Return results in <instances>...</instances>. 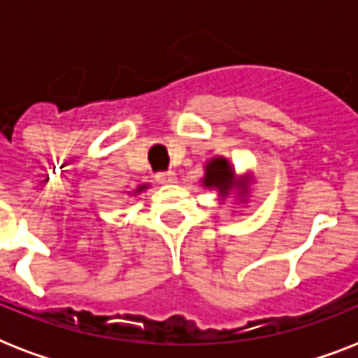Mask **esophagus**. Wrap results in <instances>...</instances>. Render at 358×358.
<instances>
[{
	"mask_svg": "<svg viewBox=\"0 0 358 358\" xmlns=\"http://www.w3.org/2000/svg\"><path fill=\"white\" fill-rule=\"evenodd\" d=\"M156 180L159 182V184H176L178 176H176L174 171H167V173H157Z\"/></svg>",
	"mask_w": 358,
	"mask_h": 358,
	"instance_id": "esophagus-1",
	"label": "esophagus"
}]
</instances>
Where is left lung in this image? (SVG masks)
<instances>
[{
    "mask_svg": "<svg viewBox=\"0 0 358 358\" xmlns=\"http://www.w3.org/2000/svg\"><path fill=\"white\" fill-rule=\"evenodd\" d=\"M202 185L206 189H215L219 193V201H229L230 196H238V201L247 202V196L250 193V184H252V176H238L234 167L230 162L223 156L212 157L210 162L204 165V176H202Z\"/></svg>",
    "mask_w": 358,
    "mask_h": 358,
    "instance_id": "8db88e82",
    "label": "left lung"
}]
</instances>
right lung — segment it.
I'll list each match as a JSON object with an SVG mask.
<instances>
[{
    "label": "right lung",
    "instance_id": "add662e5",
    "mask_svg": "<svg viewBox=\"0 0 358 358\" xmlns=\"http://www.w3.org/2000/svg\"><path fill=\"white\" fill-rule=\"evenodd\" d=\"M148 189V184H141V185H137V187H135L134 191H129L128 195H141V193H143V191H146Z\"/></svg>",
    "mask_w": 358,
    "mask_h": 358
}]
</instances>
